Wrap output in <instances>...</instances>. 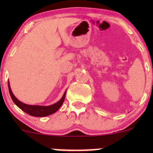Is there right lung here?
I'll list each match as a JSON object with an SVG mask.
<instances>
[{
	"label": "right lung",
	"mask_w": 153,
	"mask_h": 153,
	"mask_svg": "<svg viewBox=\"0 0 153 153\" xmlns=\"http://www.w3.org/2000/svg\"><path fill=\"white\" fill-rule=\"evenodd\" d=\"M8 86H9V91H10V96L12 98L13 102L16 104L21 110H23L24 112H25L26 113L29 114V115H32V116L35 117H44L47 116V115H51V114H53L61 107V105L64 103V99H65V95H66V91L64 92V95H63L62 98H61L59 101H58L55 104H52L50 106H38V105H28V104H26L22 103L21 101H20L19 100L15 98V96L14 95V94L12 93V90H11L10 83H8Z\"/></svg>",
	"instance_id": "obj_1"
}]
</instances>
